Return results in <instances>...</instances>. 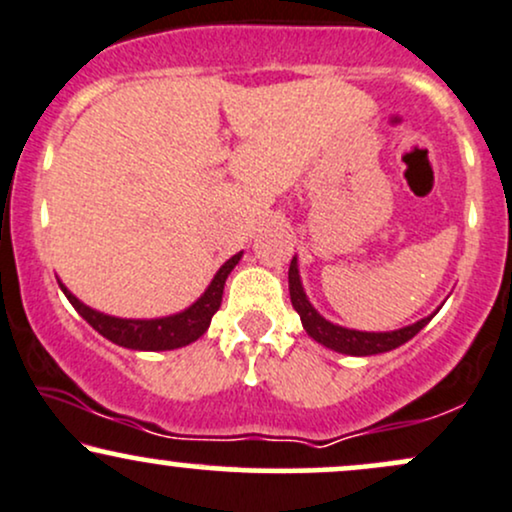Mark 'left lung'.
<instances>
[{"label":"left lung","instance_id":"8db88e82","mask_svg":"<svg viewBox=\"0 0 512 512\" xmlns=\"http://www.w3.org/2000/svg\"><path fill=\"white\" fill-rule=\"evenodd\" d=\"M289 293L291 303L296 308V313L301 315L303 330L315 339L317 344L327 346V349L337 351V354L346 356H373V354H385V351L397 349V346L407 344L411 337H416L424 327L431 322V317L438 313H431L428 317H421L419 322L407 327H399L392 332H361V330H349V327L334 325V322L325 320L313 303L308 301L301 281V272H298V257H293L289 267Z\"/></svg>","mask_w":512,"mask_h":512}]
</instances>
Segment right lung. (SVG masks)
<instances>
[{
  "instance_id": "1",
  "label": "right lung",
  "mask_w": 512,
  "mask_h": 512,
  "mask_svg": "<svg viewBox=\"0 0 512 512\" xmlns=\"http://www.w3.org/2000/svg\"><path fill=\"white\" fill-rule=\"evenodd\" d=\"M240 257H243V252H238L231 260L221 264L219 272L211 279V284L190 308L180 310V313L175 315L151 317V320H127V317L105 315L101 310L88 308V305L81 303L60 279L57 281H60V289L64 296L69 298V303L74 305L76 313L84 317L93 330L103 334V337L110 339L113 344L134 351H170L197 342V339L209 330L211 317H214L216 310L221 308L223 286H226L228 274L233 272V267L240 262Z\"/></svg>"
}]
</instances>
